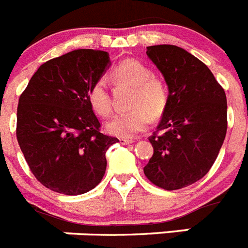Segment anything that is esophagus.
Listing matches in <instances>:
<instances>
[{"label": "esophagus", "instance_id": "1", "mask_svg": "<svg viewBox=\"0 0 248 248\" xmlns=\"http://www.w3.org/2000/svg\"><path fill=\"white\" fill-rule=\"evenodd\" d=\"M119 141H120V144H123V145H129V144L134 143V140L126 139V138H120Z\"/></svg>", "mask_w": 248, "mask_h": 248}]
</instances>
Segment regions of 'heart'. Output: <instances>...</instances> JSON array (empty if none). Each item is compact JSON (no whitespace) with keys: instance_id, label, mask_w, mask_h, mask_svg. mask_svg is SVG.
Wrapping results in <instances>:
<instances>
[{"instance_id":"b5f03b06","label":"heart","mask_w":248,"mask_h":248,"mask_svg":"<svg viewBox=\"0 0 248 248\" xmlns=\"http://www.w3.org/2000/svg\"><path fill=\"white\" fill-rule=\"evenodd\" d=\"M113 78L115 82L126 83L134 87L130 102L133 109L114 115L107 124V130L115 137H135L150 124L151 114L159 115L165 109L168 102L166 87L159 78L151 76L150 69L146 65L135 59L122 61L114 68ZM88 102L97 115H109L111 103L104 79L95 80L91 85Z\"/></svg>"}]
</instances>
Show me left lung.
<instances>
[{"mask_svg": "<svg viewBox=\"0 0 248 248\" xmlns=\"http://www.w3.org/2000/svg\"><path fill=\"white\" fill-rule=\"evenodd\" d=\"M165 78L168 102L157 130L149 138L154 154L144 174L165 190L183 189L202 179L226 137L227 100L207 65L177 46L146 47Z\"/></svg>", "mask_w": 248, "mask_h": 248, "instance_id": "obj_1", "label": "left lung"}]
</instances>
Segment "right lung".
<instances>
[{
  "label": "right lung",
  "mask_w": 248,
  "mask_h": 248,
  "mask_svg": "<svg viewBox=\"0 0 248 248\" xmlns=\"http://www.w3.org/2000/svg\"><path fill=\"white\" fill-rule=\"evenodd\" d=\"M110 65L108 52L76 49L43 63L21 94L17 140L43 186L80 195L102 181L105 153L117 138L102 134L88 91Z\"/></svg>",
  "instance_id": "obj_1"
}]
</instances>
